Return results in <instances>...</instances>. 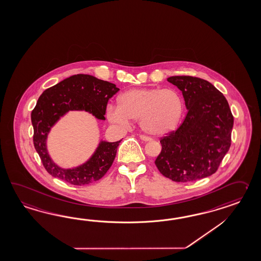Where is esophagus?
<instances>
[{
    "mask_svg": "<svg viewBox=\"0 0 261 261\" xmlns=\"http://www.w3.org/2000/svg\"><path fill=\"white\" fill-rule=\"evenodd\" d=\"M140 139L141 140H143V141H145V142H147V141H151V140H152V139H151V138H149V137H146V136H144V135H140Z\"/></svg>",
    "mask_w": 261,
    "mask_h": 261,
    "instance_id": "1",
    "label": "esophagus"
}]
</instances>
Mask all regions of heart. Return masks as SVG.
Wrapping results in <instances>:
<instances>
[{"label":"heart","instance_id":"heart-1","mask_svg":"<svg viewBox=\"0 0 261 261\" xmlns=\"http://www.w3.org/2000/svg\"><path fill=\"white\" fill-rule=\"evenodd\" d=\"M184 112V101L174 89H133L118 97V107L107 109L108 121L120 126L139 121L141 129L153 136L171 133Z\"/></svg>","mask_w":261,"mask_h":261}]
</instances>
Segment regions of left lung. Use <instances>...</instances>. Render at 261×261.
Returning a JSON list of instances; mask_svg holds the SVG:
<instances>
[{"instance_id": "obj_1", "label": "left lung", "mask_w": 261, "mask_h": 261, "mask_svg": "<svg viewBox=\"0 0 261 261\" xmlns=\"http://www.w3.org/2000/svg\"><path fill=\"white\" fill-rule=\"evenodd\" d=\"M182 91L188 113L175 132L160 140L154 163L165 177L192 182L215 173L231 145L234 118L221 91L206 80L172 76Z\"/></svg>"}]
</instances>
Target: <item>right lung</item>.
<instances>
[{
  "instance_id": "1",
  "label": "right lung",
  "mask_w": 261,
  "mask_h": 261,
  "mask_svg": "<svg viewBox=\"0 0 261 261\" xmlns=\"http://www.w3.org/2000/svg\"><path fill=\"white\" fill-rule=\"evenodd\" d=\"M119 89L115 84L89 74H75L47 89L38 98L31 113L34 145L46 171L54 177L75 186L93 183L107 173L114 161L121 140H100L94 153L81 165L65 169L51 159L47 139L51 128L69 111H86L98 120H106L108 100Z\"/></svg>"
}]
</instances>
